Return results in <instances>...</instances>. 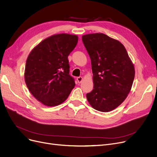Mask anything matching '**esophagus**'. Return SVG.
Segmentation results:
<instances>
[{
	"label": "esophagus",
	"mask_w": 157,
	"mask_h": 157,
	"mask_svg": "<svg viewBox=\"0 0 157 157\" xmlns=\"http://www.w3.org/2000/svg\"><path fill=\"white\" fill-rule=\"evenodd\" d=\"M77 81H78V82L79 83H80L81 81H83V77L82 76H79V77H78L77 78Z\"/></svg>",
	"instance_id": "1"
}]
</instances>
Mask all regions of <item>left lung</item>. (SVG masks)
I'll use <instances>...</instances> for the list:
<instances>
[{
  "label": "left lung",
  "instance_id": "1",
  "mask_svg": "<svg viewBox=\"0 0 157 157\" xmlns=\"http://www.w3.org/2000/svg\"><path fill=\"white\" fill-rule=\"evenodd\" d=\"M82 40L91 59L94 89L86 94L95 110L110 112L131 90L135 69L124 46L103 33L88 34Z\"/></svg>",
  "mask_w": 157,
  "mask_h": 157
}]
</instances>
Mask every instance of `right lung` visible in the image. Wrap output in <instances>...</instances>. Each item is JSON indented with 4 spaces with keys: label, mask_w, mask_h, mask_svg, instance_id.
<instances>
[{
    "label": "right lung",
    "mask_w": 157,
    "mask_h": 157,
    "mask_svg": "<svg viewBox=\"0 0 157 157\" xmlns=\"http://www.w3.org/2000/svg\"><path fill=\"white\" fill-rule=\"evenodd\" d=\"M76 35L62 33L42 41L27 58L24 77L29 92L47 106H55L69 97L75 86L69 75L68 56L76 46Z\"/></svg>",
    "instance_id": "obj_1"
}]
</instances>
